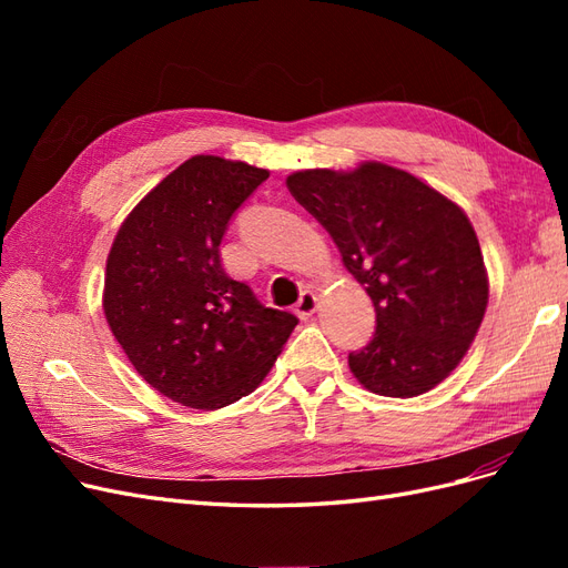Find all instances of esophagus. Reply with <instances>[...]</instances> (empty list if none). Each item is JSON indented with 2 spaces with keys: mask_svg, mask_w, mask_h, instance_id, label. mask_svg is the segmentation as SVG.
Returning a JSON list of instances; mask_svg holds the SVG:
<instances>
[{
  "mask_svg": "<svg viewBox=\"0 0 568 568\" xmlns=\"http://www.w3.org/2000/svg\"><path fill=\"white\" fill-rule=\"evenodd\" d=\"M315 307H317V296H315V291H311V288H303L301 291V296H298V301H296V315L301 317V320H307L311 317L313 313H315Z\"/></svg>",
  "mask_w": 568,
  "mask_h": 568,
  "instance_id": "1",
  "label": "esophagus"
}]
</instances>
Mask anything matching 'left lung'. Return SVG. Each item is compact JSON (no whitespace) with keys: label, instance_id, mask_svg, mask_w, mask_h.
I'll list each match as a JSON object with an SVG mask.
<instances>
[{"label":"left lung","instance_id":"obj_1","mask_svg":"<svg viewBox=\"0 0 568 568\" xmlns=\"http://www.w3.org/2000/svg\"><path fill=\"white\" fill-rule=\"evenodd\" d=\"M286 186L332 234L365 286L376 332L348 353L355 379L388 398L432 390L469 351L488 305L484 255L459 205L405 170H301Z\"/></svg>","mask_w":568,"mask_h":568}]
</instances>
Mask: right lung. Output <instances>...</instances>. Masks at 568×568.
<instances>
[{
    "instance_id": "1",
    "label": "right lung",
    "mask_w": 568,
    "mask_h": 568,
    "mask_svg": "<svg viewBox=\"0 0 568 568\" xmlns=\"http://www.w3.org/2000/svg\"><path fill=\"white\" fill-rule=\"evenodd\" d=\"M267 170L194 156L136 203L106 261L104 313L142 379L170 400L217 409L265 379L298 324L232 280L220 242Z\"/></svg>"
}]
</instances>
